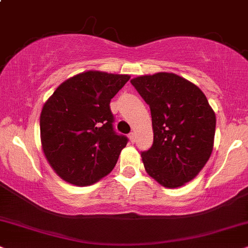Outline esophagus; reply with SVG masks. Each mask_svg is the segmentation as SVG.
Instances as JSON below:
<instances>
[{
	"instance_id": "34e87169",
	"label": "esophagus",
	"mask_w": 248,
	"mask_h": 248,
	"mask_svg": "<svg viewBox=\"0 0 248 248\" xmlns=\"http://www.w3.org/2000/svg\"><path fill=\"white\" fill-rule=\"evenodd\" d=\"M129 140H130L131 143H135V140H136V135H135V133L129 134Z\"/></svg>"
}]
</instances>
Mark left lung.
Instances as JSON below:
<instances>
[{
    "instance_id": "obj_1",
    "label": "left lung",
    "mask_w": 248,
    "mask_h": 248,
    "mask_svg": "<svg viewBox=\"0 0 248 248\" xmlns=\"http://www.w3.org/2000/svg\"><path fill=\"white\" fill-rule=\"evenodd\" d=\"M130 82L151 111L153 144L140 152L145 170L165 187L183 186L212 155L214 111L196 84L174 73L143 75Z\"/></svg>"
}]
</instances>
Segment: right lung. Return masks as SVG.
I'll return each mask as SVG.
<instances>
[{"instance_id": "add662e5", "label": "right lung", "mask_w": 248, "mask_h": 248, "mask_svg": "<svg viewBox=\"0 0 248 248\" xmlns=\"http://www.w3.org/2000/svg\"><path fill=\"white\" fill-rule=\"evenodd\" d=\"M129 79V75L84 72L62 82L43 105L42 149L64 181L90 186L114 168L128 137L114 130L109 103Z\"/></svg>"}]
</instances>
